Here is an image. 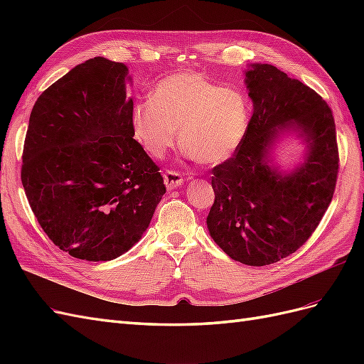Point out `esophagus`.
I'll use <instances>...</instances> for the list:
<instances>
[{
  "mask_svg": "<svg viewBox=\"0 0 364 364\" xmlns=\"http://www.w3.org/2000/svg\"><path fill=\"white\" fill-rule=\"evenodd\" d=\"M164 183L165 186H167V190H174L178 188V186H181L183 183V178L182 174L178 173V171H173V170H167L164 173Z\"/></svg>",
  "mask_w": 364,
  "mask_h": 364,
  "instance_id": "esophagus-1",
  "label": "esophagus"
}]
</instances>
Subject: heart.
I'll list each match as a JSON object with an SVG mask.
<instances>
[{
  "instance_id": "b5f03b06",
  "label": "heart",
  "mask_w": 364,
  "mask_h": 364,
  "mask_svg": "<svg viewBox=\"0 0 364 364\" xmlns=\"http://www.w3.org/2000/svg\"><path fill=\"white\" fill-rule=\"evenodd\" d=\"M250 121L247 97L214 83L200 73L165 77L130 115L134 136L161 158L179 136L186 158L217 165L234 155Z\"/></svg>"
}]
</instances>
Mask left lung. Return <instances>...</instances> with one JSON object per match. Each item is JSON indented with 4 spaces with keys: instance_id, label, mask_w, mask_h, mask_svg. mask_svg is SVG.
<instances>
[{
    "instance_id": "8db88e82",
    "label": "left lung",
    "mask_w": 364,
    "mask_h": 364,
    "mask_svg": "<svg viewBox=\"0 0 364 364\" xmlns=\"http://www.w3.org/2000/svg\"><path fill=\"white\" fill-rule=\"evenodd\" d=\"M245 83L253 105L235 155L214 167L209 235L232 259L267 266L291 255L331 203L338 171L336 124L323 98L269 63H252ZM294 134L303 159L282 171L274 150Z\"/></svg>"
}]
</instances>
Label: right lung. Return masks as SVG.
<instances>
[{
    "label": "right lung",
    "mask_w": 364,
    "mask_h": 364,
    "mask_svg": "<svg viewBox=\"0 0 364 364\" xmlns=\"http://www.w3.org/2000/svg\"><path fill=\"white\" fill-rule=\"evenodd\" d=\"M130 82L124 63L94 58L31 109L21 181L43 232L74 258L123 255L165 194L159 168L134 139Z\"/></svg>",
    "instance_id": "obj_1"
}]
</instances>
